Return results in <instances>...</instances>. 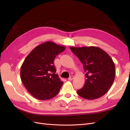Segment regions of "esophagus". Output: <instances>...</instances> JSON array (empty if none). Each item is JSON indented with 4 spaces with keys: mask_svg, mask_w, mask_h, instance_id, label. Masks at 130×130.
Instances as JSON below:
<instances>
[{
    "mask_svg": "<svg viewBox=\"0 0 130 130\" xmlns=\"http://www.w3.org/2000/svg\"><path fill=\"white\" fill-rule=\"evenodd\" d=\"M74 78V77L73 76H71L70 77H69V78H68V80H69V81H72V80H73V79Z\"/></svg>",
    "mask_w": 130,
    "mask_h": 130,
    "instance_id": "obj_1",
    "label": "esophagus"
}]
</instances>
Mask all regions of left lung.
Wrapping results in <instances>:
<instances>
[{"label":"left lung","instance_id":"1","mask_svg":"<svg viewBox=\"0 0 130 130\" xmlns=\"http://www.w3.org/2000/svg\"><path fill=\"white\" fill-rule=\"evenodd\" d=\"M70 50L83 64L85 85L77 93L81 97L94 100L104 95L115 78V65L112 58L99 47L70 46Z\"/></svg>","mask_w":130,"mask_h":130}]
</instances>
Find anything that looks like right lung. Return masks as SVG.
I'll return each mask as SVG.
<instances>
[{"label": "right lung", "mask_w": 130, "mask_h": 130, "mask_svg": "<svg viewBox=\"0 0 130 130\" xmlns=\"http://www.w3.org/2000/svg\"><path fill=\"white\" fill-rule=\"evenodd\" d=\"M66 47L52 41L38 45L26 56L21 68V78L30 94L46 100L55 96L63 84L54 64L55 58Z\"/></svg>", "instance_id": "1"}]
</instances>
